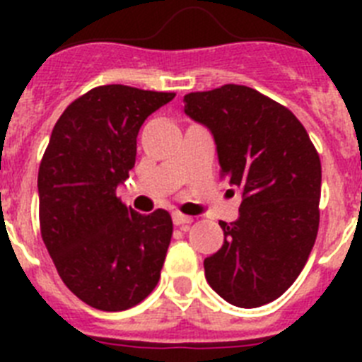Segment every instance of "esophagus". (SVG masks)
Returning a JSON list of instances; mask_svg holds the SVG:
<instances>
[{
    "instance_id": "esophagus-1",
    "label": "esophagus",
    "mask_w": 362,
    "mask_h": 362,
    "mask_svg": "<svg viewBox=\"0 0 362 362\" xmlns=\"http://www.w3.org/2000/svg\"><path fill=\"white\" fill-rule=\"evenodd\" d=\"M172 219H174V225H177V226H187V225H190L192 221H194L190 216H185V214H181V212H174Z\"/></svg>"
}]
</instances>
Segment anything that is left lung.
Instances as JSON below:
<instances>
[{
    "label": "left lung",
    "mask_w": 362,
    "mask_h": 362,
    "mask_svg": "<svg viewBox=\"0 0 362 362\" xmlns=\"http://www.w3.org/2000/svg\"><path fill=\"white\" fill-rule=\"evenodd\" d=\"M185 114L209 127L221 177L243 194L239 219L219 223L225 243L204 259L206 281L239 308L272 303L292 286L317 238V150L288 108L250 86L190 92Z\"/></svg>",
    "instance_id": "obj_1"
}]
</instances>
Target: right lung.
I'll use <instances>...</instances> for the list:
<instances>
[{"instance_id": "obj_1", "label": "right lung", "mask_w": 362, "mask_h": 362, "mask_svg": "<svg viewBox=\"0 0 362 362\" xmlns=\"http://www.w3.org/2000/svg\"><path fill=\"white\" fill-rule=\"evenodd\" d=\"M174 95L95 86L65 108L43 153L41 238L66 288L92 308H132L161 277L174 232L170 214L127 209L116 188L136 163L141 124Z\"/></svg>"}]
</instances>
